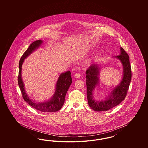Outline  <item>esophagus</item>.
I'll list each match as a JSON object with an SVG mask.
<instances>
[{
	"instance_id": "esophagus-1",
	"label": "esophagus",
	"mask_w": 148,
	"mask_h": 148,
	"mask_svg": "<svg viewBox=\"0 0 148 148\" xmlns=\"http://www.w3.org/2000/svg\"><path fill=\"white\" fill-rule=\"evenodd\" d=\"M75 77H77V78H79V77H80V74L79 73H77L75 74Z\"/></svg>"
}]
</instances>
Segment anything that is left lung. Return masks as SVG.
I'll return each mask as SVG.
<instances>
[{"label": "left lung", "mask_w": 148, "mask_h": 148, "mask_svg": "<svg viewBox=\"0 0 148 148\" xmlns=\"http://www.w3.org/2000/svg\"><path fill=\"white\" fill-rule=\"evenodd\" d=\"M120 55L114 56L119 59L123 65V77L121 82L114 88L110 97L107 100L97 101L93 99L92 92L98 84L100 68L98 64H92L86 71V95L89 106L97 112L107 111L119 105L127 96L129 85L132 80V69L129 56L123 48L120 49Z\"/></svg>", "instance_id": "obj_1"}]
</instances>
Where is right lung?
<instances>
[{
  "mask_svg": "<svg viewBox=\"0 0 148 148\" xmlns=\"http://www.w3.org/2000/svg\"><path fill=\"white\" fill-rule=\"evenodd\" d=\"M41 40H38L32 42L27 50L21 56L19 64V75L18 77V85L21 90L22 97L24 100L29 104L37 110L42 112H56L59 110L63 106L65 100V97L67 91L72 83L70 71L62 73L59 76L56 84V92L53 97L50 100L41 103H35L33 100H30L27 95L24 84L21 79V66L24 60L29 56L34 50L37 49L42 43Z\"/></svg>",
  "mask_w": 148,
  "mask_h": 148,
  "instance_id": "obj_1",
  "label": "right lung"
}]
</instances>
